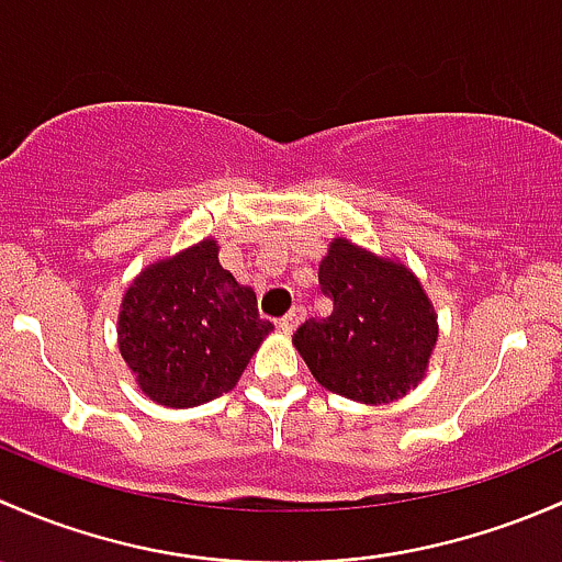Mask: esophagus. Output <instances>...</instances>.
Listing matches in <instances>:
<instances>
[{
  "label": "esophagus",
  "instance_id": "obj_1",
  "mask_svg": "<svg viewBox=\"0 0 562 562\" xmlns=\"http://www.w3.org/2000/svg\"><path fill=\"white\" fill-rule=\"evenodd\" d=\"M303 319H305V311L300 308V305H294V308L289 311L286 316H281V319H279V327L283 329V333H292V329L297 327V324L303 322Z\"/></svg>",
  "mask_w": 562,
  "mask_h": 562
}]
</instances>
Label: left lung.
I'll return each mask as SVG.
<instances>
[{
    "instance_id": "obj_1",
    "label": "left lung",
    "mask_w": 562,
    "mask_h": 562,
    "mask_svg": "<svg viewBox=\"0 0 562 562\" xmlns=\"http://www.w3.org/2000/svg\"><path fill=\"white\" fill-rule=\"evenodd\" d=\"M319 283L333 311L300 324L292 344L324 390L366 406L416 390L436 349L438 314L411 268L333 238Z\"/></svg>"
}]
</instances>
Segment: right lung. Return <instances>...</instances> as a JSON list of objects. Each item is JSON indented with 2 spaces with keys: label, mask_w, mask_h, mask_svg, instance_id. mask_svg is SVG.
Returning a JSON list of instances; mask_svg holds the SVG:
<instances>
[{
  "label": "right lung",
  "mask_w": 562,
  "mask_h": 562,
  "mask_svg": "<svg viewBox=\"0 0 562 562\" xmlns=\"http://www.w3.org/2000/svg\"><path fill=\"white\" fill-rule=\"evenodd\" d=\"M273 324L205 238L146 265L121 297L119 351L148 401L194 408L238 384Z\"/></svg>",
  "instance_id": "add662e5"
}]
</instances>
